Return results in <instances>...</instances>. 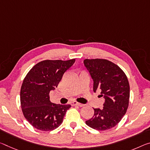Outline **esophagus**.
<instances>
[{
	"label": "esophagus",
	"mask_w": 150,
	"mask_h": 150,
	"mask_svg": "<svg viewBox=\"0 0 150 150\" xmlns=\"http://www.w3.org/2000/svg\"><path fill=\"white\" fill-rule=\"evenodd\" d=\"M72 104H73V105H77V106H79V107H83V106L84 105L83 104L80 103H79V102L75 101H73V102H72Z\"/></svg>",
	"instance_id": "obj_1"
}]
</instances>
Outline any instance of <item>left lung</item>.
Instances as JSON below:
<instances>
[{"label":"left lung","instance_id":"1","mask_svg":"<svg viewBox=\"0 0 150 150\" xmlns=\"http://www.w3.org/2000/svg\"><path fill=\"white\" fill-rule=\"evenodd\" d=\"M83 62L93 80V91L100 89L105 98L103 109H94V115L85 123L96 130L111 129L122 120L129 105L127 76L120 67L107 59H86Z\"/></svg>","mask_w":150,"mask_h":150}]
</instances>
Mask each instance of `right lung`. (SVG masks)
I'll list each match as a JSON object with an SVG mask.
<instances>
[{"label": "right lung", "instance_id": "add662e5", "mask_svg": "<svg viewBox=\"0 0 150 150\" xmlns=\"http://www.w3.org/2000/svg\"><path fill=\"white\" fill-rule=\"evenodd\" d=\"M75 61V59L41 61L24 79L20 93L21 109L26 120L36 129L49 132L62 123L71 105L51 103L49 93L58 86L64 73Z\"/></svg>", "mask_w": 150, "mask_h": 150}]
</instances>
